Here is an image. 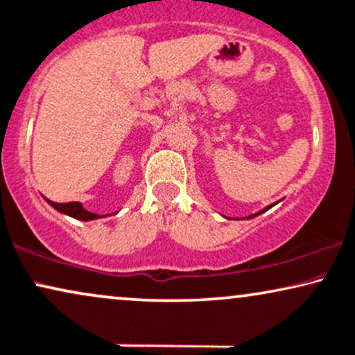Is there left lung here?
Instances as JSON below:
<instances>
[{
    "instance_id": "obj_1",
    "label": "left lung",
    "mask_w": 355,
    "mask_h": 355,
    "mask_svg": "<svg viewBox=\"0 0 355 355\" xmlns=\"http://www.w3.org/2000/svg\"><path fill=\"white\" fill-rule=\"evenodd\" d=\"M268 208H270V206H267V208H266V209H262V211H259V213H255V214H250V216H249V218H254V216H259V214H260V213H263V211H267V209H268Z\"/></svg>"
}]
</instances>
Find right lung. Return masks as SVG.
I'll list each match as a JSON object with an SVG mask.
<instances>
[{"label":"right lung","instance_id":"add662e5","mask_svg":"<svg viewBox=\"0 0 355 355\" xmlns=\"http://www.w3.org/2000/svg\"><path fill=\"white\" fill-rule=\"evenodd\" d=\"M47 203L53 206L57 211H60V213L69 214V216L75 218V219H82V221H93V219H100V218L106 216V214L105 216H100V214L89 213V211L85 209L82 203H78V201H70V203H55V201L47 200Z\"/></svg>","mask_w":355,"mask_h":355}]
</instances>
